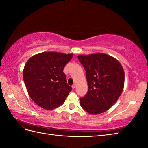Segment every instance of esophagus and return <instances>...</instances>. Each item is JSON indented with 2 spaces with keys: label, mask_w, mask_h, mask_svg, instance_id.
I'll list each match as a JSON object with an SVG mask.
<instances>
[{
  "label": "esophagus",
  "mask_w": 148,
  "mask_h": 148,
  "mask_svg": "<svg viewBox=\"0 0 148 148\" xmlns=\"http://www.w3.org/2000/svg\"><path fill=\"white\" fill-rule=\"evenodd\" d=\"M71 87H72L73 89H75V87H76V84H73L72 85V86H71Z\"/></svg>",
  "instance_id": "34e87169"
}]
</instances>
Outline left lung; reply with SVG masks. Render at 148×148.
<instances>
[{
	"label": "left lung",
	"mask_w": 148,
	"mask_h": 148,
	"mask_svg": "<svg viewBox=\"0 0 148 148\" xmlns=\"http://www.w3.org/2000/svg\"><path fill=\"white\" fill-rule=\"evenodd\" d=\"M86 71L88 91L80 98V105L87 112L96 115L112 106L123 91L125 73L120 62L105 53L78 56Z\"/></svg>",
	"instance_id": "8db88e82"
}]
</instances>
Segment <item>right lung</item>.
I'll use <instances>...</instances> for the list:
<instances>
[{
  "mask_svg": "<svg viewBox=\"0 0 148 148\" xmlns=\"http://www.w3.org/2000/svg\"><path fill=\"white\" fill-rule=\"evenodd\" d=\"M72 53L47 52L31 57L25 65L23 77L30 97L38 106L52 110L64 104L71 86L63 72Z\"/></svg>",
  "mask_w": 148,
  "mask_h": 148,
  "instance_id": "add662e5",
  "label": "right lung"
}]
</instances>
